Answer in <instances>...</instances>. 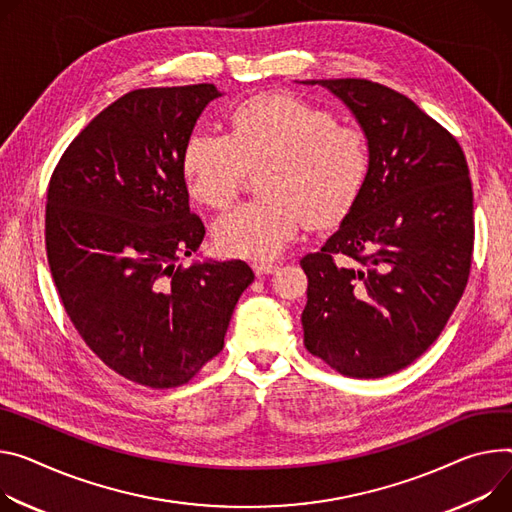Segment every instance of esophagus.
Listing matches in <instances>:
<instances>
[{
    "label": "esophagus",
    "instance_id": "esophagus-1",
    "mask_svg": "<svg viewBox=\"0 0 512 512\" xmlns=\"http://www.w3.org/2000/svg\"><path fill=\"white\" fill-rule=\"evenodd\" d=\"M277 269H280V265H275V263H265V261L253 263L255 275H271V273H275Z\"/></svg>",
    "mask_w": 512,
    "mask_h": 512
}]
</instances>
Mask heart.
<instances>
[{
    "label": "heart",
    "mask_w": 512,
    "mask_h": 512,
    "mask_svg": "<svg viewBox=\"0 0 512 512\" xmlns=\"http://www.w3.org/2000/svg\"><path fill=\"white\" fill-rule=\"evenodd\" d=\"M230 130L198 128L181 155L190 194L210 208L237 196L247 167L265 163L259 190L220 216L214 241L232 257L280 255L310 222L329 226L345 216L359 196L369 151L361 130L337 124L320 106L290 94L249 98L228 114Z\"/></svg>",
    "instance_id": "b5f03b06"
}]
</instances>
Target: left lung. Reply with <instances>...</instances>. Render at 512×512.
I'll list each match as a JSON object with an SVG mask.
<instances>
[{
    "label": "left lung",
    "instance_id": "1",
    "mask_svg": "<svg viewBox=\"0 0 512 512\" xmlns=\"http://www.w3.org/2000/svg\"><path fill=\"white\" fill-rule=\"evenodd\" d=\"M339 98L369 151L363 188L335 235L300 265L306 349L349 378H384L441 335L468 284L474 194L455 138L398 91L308 79Z\"/></svg>",
    "mask_w": 512,
    "mask_h": 512
}]
</instances>
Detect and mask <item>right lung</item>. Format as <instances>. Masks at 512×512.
<instances>
[{"mask_svg": "<svg viewBox=\"0 0 512 512\" xmlns=\"http://www.w3.org/2000/svg\"><path fill=\"white\" fill-rule=\"evenodd\" d=\"M214 83L134 89L91 120L46 194V255L77 333L110 369L149 388L190 382L224 347L255 280L241 261H194L206 235L190 210L183 147Z\"/></svg>", "mask_w": 512, "mask_h": 512, "instance_id": "add662e5", "label": "right lung"}]
</instances>
